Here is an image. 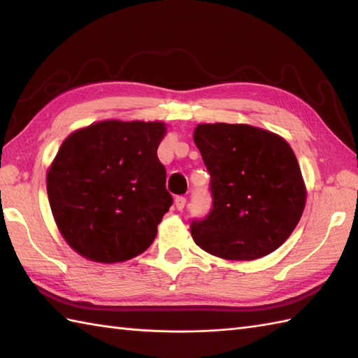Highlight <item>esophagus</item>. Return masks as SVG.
I'll return each instance as SVG.
<instances>
[{
    "label": "esophagus",
    "instance_id": "1",
    "mask_svg": "<svg viewBox=\"0 0 358 358\" xmlns=\"http://www.w3.org/2000/svg\"><path fill=\"white\" fill-rule=\"evenodd\" d=\"M185 206H186V196H183V195L175 196V208H177L178 210H183Z\"/></svg>",
    "mask_w": 358,
    "mask_h": 358
}]
</instances>
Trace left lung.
I'll return each instance as SVG.
<instances>
[{
  "mask_svg": "<svg viewBox=\"0 0 358 358\" xmlns=\"http://www.w3.org/2000/svg\"><path fill=\"white\" fill-rule=\"evenodd\" d=\"M210 173L212 206L194 218V241L226 260H255L278 249L306 201L301 171L281 136L248 124H199L194 132Z\"/></svg>",
  "mask_w": 358,
  "mask_h": 358,
  "instance_id": "1",
  "label": "left lung"
}]
</instances>
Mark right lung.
Returning a JSON list of instances; mask_svg holds the SVG:
<instances>
[{
	"label": "right lung",
	"instance_id": "1",
	"mask_svg": "<svg viewBox=\"0 0 358 358\" xmlns=\"http://www.w3.org/2000/svg\"><path fill=\"white\" fill-rule=\"evenodd\" d=\"M163 123L110 120L63 141L48 172V195L72 249L100 263L144 252L172 206L157 149Z\"/></svg>",
	"mask_w": 358,
	"mask_h": 358
}]
</instances>
